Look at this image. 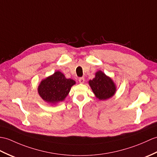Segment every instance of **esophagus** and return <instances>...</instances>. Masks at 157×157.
<instances>
[{"label": "esophagus", "mask_w": 157, "mask_h": 157, "mask_svg": "<svg viewBox=\"0 0 157 157\" xmlns=\"http://www.w3.org/2000/svg\"><path fill=\"white\" fill-rule=\"evenodd\" d=\"M78 81H79V82L80 83H84V82H85V79L83 78H79V79H78Z\"/></svg>", "instance_id": "obj_1"}]
</instances>
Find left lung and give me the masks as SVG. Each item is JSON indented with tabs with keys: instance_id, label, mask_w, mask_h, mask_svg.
Listing matches in <instances>:
<instances>
[{
	"instance_id": "left-lung-1",
	"label": "left lung",
	"mask_w": 157,
	"mask_h": 157,
	"mask_svg": "<svg viewBox=\"0 0 157 157\" xmlns=\"http://www.w3.org/2000/svg\"><path fill=\"white\" fill-rule=\"evenodd\" d=\"M89 83L94 94L101 100L111 98L116 92L115 84L111 78L101 71L96 73V77L90 80Z\"/></svg>"
}]
</instances>
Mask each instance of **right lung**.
<instances>
[{
    "label": "right lung",
    "instance_id": "right-lung-1",
    "mask_svg": "<svg viewBox=\"0 0 157 157\" xmlns=\"http://www.w3.org/2000/svg\"><path fill=\"white\" fill-rule=\"evenodd\" d=\"M75 83L74 80L66 79L62 73L56 71L43 80L38 87V92L43 100L49 103L56 104L66 98L71 87Z\"/></svg>",
    "mask_w": 157,
    "mask_h": 157
}]
</instances>
